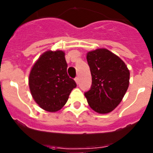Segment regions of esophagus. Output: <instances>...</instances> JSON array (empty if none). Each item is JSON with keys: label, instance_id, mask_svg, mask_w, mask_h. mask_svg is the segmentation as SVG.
Wrapping results in <instances>:
<instances>
[{"label": "esophagus", "instance_id": "obj_1", "mask_svg": "<svg viewBox=\"0 0 153 153\" xmlns=\"http://www.w3.org/2000/svg\"><path fill=\"white\" fill-rule=\"evenodd\" d=\"M75 81H76V84H79V77H76L75 78Z\"/></svg>", "mask_w": 153, "mask_h": 153}]
</instances>
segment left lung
Listing matches in <instances>:
<instances>
[{
  "label": "left lung",
  "mask_w": 153,
  "mask_h": 153,
  "mask_svg": "<svg viewBox=\"0 0 153 153\" xmlns=\"http://www.w3.org/2000/svg\"><path fill=\"white\" fill-rule=\"evenodd\" d=\"M92 76L90 90L84 93L89 106L97 113H110L122 101L129 83V70L118 56L107 49L86 54Z\"/></svg>",
  "instance_id": "1"
}]
</instances>
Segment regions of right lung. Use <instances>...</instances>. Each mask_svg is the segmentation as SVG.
I'll return each mask as SVG.
<instances>
[{
	"label": "right lung",
	"mask_w": 153,
	"mask_h": 153,
	"mask_svg": "<svg viewBox=\"0 0 153 153\" xmlns=\"http://www.w3.org/2000/svg\"><path fill=\"white\" fill-rule=\"evenodd\" d=\"M65 53L62 51L44 53L33 64L29 75V87L35 102L48 112L60 110L76 86L69 77Z\"/></svg>",
	"instance_id": "1"
}]
</instances>
